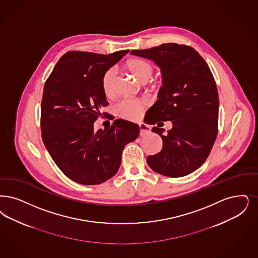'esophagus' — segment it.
I'll return each mask as SVG.
<instances>
[{
	"instance_id": "obj_1",
	"label": "esophagus",
	"mask_w": 258,
	"mask_h": 258,
	"mask_svg": "<svg viewBox=\"0 0 258 258\" xmlns=\"http://www.w3.org/2000/svg\"><path fill=\"white\" fill-rule=\"evenodd\" d=\"M139 130H140V136H143L145 134H149L151 132V127L144 123L139 124Z\"/></svg>"
}]
</instances>
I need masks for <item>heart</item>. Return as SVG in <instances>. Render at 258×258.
I'll return each instance as SVG.
<instances>
[{
  "label": "heart",
  "instance_id": "obj_1",
  "mask_svg": "<svg viewBox=\"0 0 258 258\" xmlns=\"http://www.w3.org/2000/svg\"><path fill=\"white\" fill-rule=\"evenodd\" d=\"M125 68L140 83L147 82L154 71L152 64L142 58H132L127 60L125 62ZM114 78V69H108L103 74L102 87L103 94L106 97H111L113 94ZM146 107L147 102L144 100H124L116 105L115 112L123 119L135 121L142 116Z\"/></svg>",
  "mask_w": 258,
  "mask_h": 258
}]
</instances>
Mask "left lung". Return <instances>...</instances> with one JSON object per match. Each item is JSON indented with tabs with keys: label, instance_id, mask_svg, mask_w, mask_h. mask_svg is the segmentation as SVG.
<instances>
[{
	"label": "left lung",
	"instance_id": "1",
	"mask_svg": "<svg viewBox=\"0 0 258 258\" xmlns=\"http://www.w3.org/2000/svg\"><path fill=\"white\" fill-rule=\"evenodd\" d=\"M155 62L161 70L158 100L148 110L147 124L163 142L162 150L149 155L148 165L160 175L179 177L205 163L216 140L219 96L212 73L193 48L167 43L131 52ZM173 126L166 134L163 122Z\"/></svg>",
	"mask_w": 258,
	"mask_h": 258
}]
</instances>
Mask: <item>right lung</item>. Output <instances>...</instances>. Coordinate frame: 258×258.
<instances>
[{
  "instance_id": "1",
  "label": "right lung",
  "mask_w": 258,
  "mask_h": 258,
  "mask_svg": "<svg viewBox=\"0 0 258 258\" xmlns=\"http://www.w3.org/2000/svg\"><path fill=\"white\" fill-rule=\"evenodd\" d=\"M127 52H67L45 83L42 139L62 173L78 183L96 185L111 178L120 168L125 145L139 135L138 124L121 119L104 131L94 130L101 108L108 104L103 74Z\"/></svg>"
}]
</instances>
